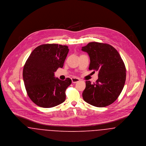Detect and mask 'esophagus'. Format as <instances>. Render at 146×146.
<instances>
[{
    "instance_id": "obj_1",
    "label": "esophagus",
    "mask_w": 146,
    "mask_h": 146,
    "mask_svg": "<svg viewBox=\"0 0 146 146\" xmlns=\"http://www.w3.org/2000/svg\"><path fill=\"white\" fill-rule=\"evenodd\" d=\"M80 81V80L78 78H72V83H76Z\"/></svg>"
}]
</instances>
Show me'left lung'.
Segmentation results:
<instances>
[{"label":"left lung","mask_w":146,"mask_h":146,"mask_svg":"<svg viewBox=\"0 0 146 146\" xmlns=\"http://www.w3.org/2000/svg\"><path fill=\"white\" fill-rule=\"evenodd\" d=\"M82 50L90 56L89 69L98 72V78L95 83L86 81L83 98L96 107L109 106L119 97L124 86L125 64L117 51L108 44L90 42L82 47Z\"/></svg>","instance_id":"8db88e82"}]
</instances>
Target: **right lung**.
Here are the masks:
<instances>
[{
	"label": "right lung",
	"mask_w": 146,
	"mask_h": 146,
	"mask_svg": "<svg viewBox=\"0 0 146 146\" xmlns=\"http://www.w3.org/2000/svg\"><path fill=\"white\" fill-rule=\"evenodd\" d=\"M69 49L55 44L41 45L31 53L23 69V79L27 95L36 105L49 108L65 101V90L72 83L55 78L54 72L63 68Z\"/></svg>",
	"instance_id": "obj_1"
}]
</instances>
